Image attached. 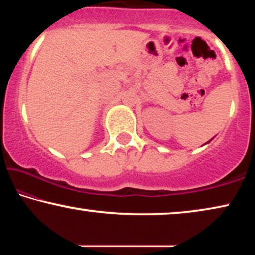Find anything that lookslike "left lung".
Segmentation results:
<instances>
[{"label":"left lung","instance_id":"1","mask_svg":"<svg viewBox=\"0 0 255 255\" xmlns=\"http://www.w3.org/2000/svg\"><path fill=\"white\" fill-rule=\"evenodd\" d=\"M211 140H212V139H211ZM211 140H209V141H208V142H210V141H211Z\"/></svg>","mask_w":255,"mask_h":255}]
</instances>
